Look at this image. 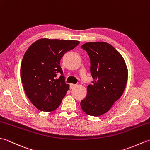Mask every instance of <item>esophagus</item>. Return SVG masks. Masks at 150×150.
<instances>
[{
  "label": "esophagus",
  "instance_id": "esophagus-1",
  "mask_svg": "<svg viewBox=\"0 0 150 150\" xmlns=\"http://www.w3.org/2000/svg\"><path fill=\"white\" fill-rule=\"evenodd\" d=\"M76 84H74V83H71V84L69 85V88L73 89L74 88H75V87H76Z\"/></svg>",
  "mask_w": 150,
  "mask_h": 150
}]
</instances>
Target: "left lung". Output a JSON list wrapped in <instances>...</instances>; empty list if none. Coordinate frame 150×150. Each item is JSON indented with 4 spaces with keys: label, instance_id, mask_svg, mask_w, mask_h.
I'll use <instances>...</instances> for the list:
<instances>
[{
    "label": "left lung",
    "instance_id": "left-lung-1",
    "mask_svg": "<svg viewBox=\"0 0 150 150\" xmlns=\"http://www.w3.org/2000/svg\"><path fill=\"white\" fill-rule=\"evenodd\" d=\"M90 59L93 78L88 86L86 98L81 102L82 110L89 116H99L109 110L123 95L128 70L123 57L105 42H89L81 47Z\"/></svg>",
    "mask_w": 150,
    "mask_h": 150
}]
</instances>
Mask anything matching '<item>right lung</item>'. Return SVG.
Masks as SVG:
<instances>
[{
    "label": "right lung",
    "instance_id": "obj_1",
    "mask_svg": "<svg viewBox=\"0 0 150 150\" xmlns=\"http://www.w3.org/2000/svg\"><path fill=\"white\" fill-rule=\"evenodd\" d=\"M79 41L40 39L28 48L21 64L20 75L26 95L37 109L45 112L57 109L68 90L60 61ZM60 74L59 79L57 75Z\"/></svg>",
    "mask_w": 150,
    "mask_h": 150
}]
</instances>
